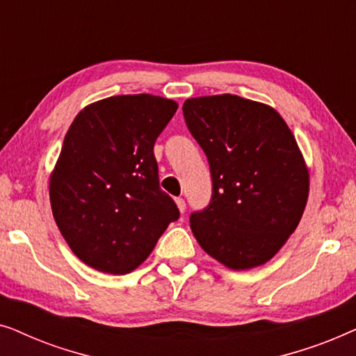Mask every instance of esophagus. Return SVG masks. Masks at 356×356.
Here are the masks:
<instances>
[{
    "instance_id": "1",
    "label": "esophagus",
    "mask_w": 356,
    "mask_h": 356,
    "mask_svg": "<svg viewBox=\"0 0 356 356\" xmlns=\"http://www.w3.org/2000/svg\"><path fill=\"white\" fill-rule=\"evenodd\" d=\"M175 202H177V206H178V211L179 212H184V211H186V202H184V199L183 197H177V199H175Z\"/></svg>"
}]
</instances>
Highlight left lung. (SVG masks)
Returning <instances> with one entry per match:
<instances>
[{
  "label": "left lung",
  "instance_id": "8db88e82",
  "mask_svg": "<svg viewBox=\"0 0 356 356\" xmlns=\"http://www.w3.org/2000/svg\"><path fill=\"white\" fill-rule=\"evenodd\" d=\"M183 115L212 177L211 202L189 217L194 236L228 269L266 264L308 201L309 173L295 136L272 106L232 94L188 99Z\"/></svg>",
  "mask_w": 356,
  "mask_h": 356
}]
</instances>
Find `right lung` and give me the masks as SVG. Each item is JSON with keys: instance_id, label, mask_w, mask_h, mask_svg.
I'll list each match as a JSON object with an SVG mask.
<instances>
[{"instance_id": "1", "label": "right lung", "mask_w": 356, "mask_h": 356, "mask_svg": "<svg viewBox=\"0 0 356 356\" xmlns=\"http://www.w3.org/2000/svg\"><path fill=\"white\" fill-rule=\"evenodd\" d=\"M177 102L150 94L115 95L79 111L50 177L53 217L71 251L106 274L143 264L177 204L160 189L154 144Z\"/></svg>"}]
</instances>
